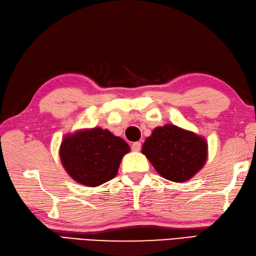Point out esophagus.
<instances>
[{
    "mask_svg": "<svg viewBox=\"0 0 256 256\" xmlns=\"http://www.w3.org/2000/svg\"><path fill=\"white\" fill-rule=\"evenodd\" d=\"M140 148H142V144L139 142H136L132 144V149L134 152H139L140 150Z\"/></svg>",
    "mask_w": 256,
    "mask_h": 256,
    "instance_id": "34e87169",
    "label": "esophagus"
}]
</instances>
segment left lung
I'll use <instances>...</instances> for the list:
<instances>
[{
	"label": "left lung",
	"instance_id": "left-lung-1",
	"mask_svg": "<svg viewBox=\"0 0 256 256\" xmlns=\"http://www.w3.org/2000/svg\"><path fill=\"white\" fill-rule=\"evenodd\" d=\"M142 152L165 180L185 182L204 167L208 144L200 134L168 124L152 130Z\"/></svg>",
	"mask_w": 256,
	"mask_h": 256
}]
</instances>
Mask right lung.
<instances>
[{
    "label": "right lung",
    "mask_w": 256,
    "mask_h": 256,
    "mask_svg": "<svg viewBox=\"0 0 256 256\" xmlns=\"http://www.w3.org/2000/svg\"><path fill=\"white\" fill-rule=\"evenodd\" d=\"M130 152L122 138L100 127L66 134L59 148L62 166L74 182L97 187L112 180L122 157Z\"/></svg>",
    "instance_id": "obj_1"
}]
</instances>
